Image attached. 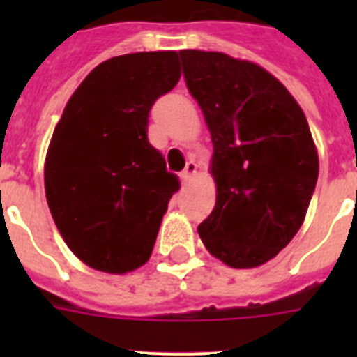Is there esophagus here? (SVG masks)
Masks as SVG:
<instances>
[{"label": "esophagus", "instance_id": "1", "mask_svg": "<svg viewBox=\"0 0 357 357\" xmlns=\"http://www.w3.org/2000/svg\"><path fill=\"white\" fill-rule=\"evenodd\" d=\"M197 168H198V164L195 162V160H188V164H185L184 172L181 173L182 184H188V182L191 181V176H193L195 173H197Z\"/></svg>", "mask_w": 357, "mask_h": 357}]
</instances>
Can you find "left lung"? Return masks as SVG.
Wrapping results in <instances>:
<instances>
[{
	"label": "left lung",
	"mask_w": 357,
	"mask_h": 357,
	"mask_svg": "<svg viewBox=\"0 0 357 357\" xmlns=\"http://www.w3.org/2000/svg\"><path fill=\"white\" fill-rule=\"evenodd\" d=\"M178 55L214 146L216 206L198 234L229 266H259L298 232L314 193L318 155L307 119L261 66L218 52Z\"/></svg>",
	"instance_id": "left-lung-1"
}]
</instances>
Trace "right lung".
<instances>
[{
    "mask_svg": "<svg viewBox=\"0 0 357 357\" xmlns=\"http://www.w3.org/2000/svg\"><path fill=\"white\" fill-rule=\"evenodd\" d=\"M178 80L176 52L114 56L85 77L56 123L46 200L66 245L94 270L127 273L150 259L181 181L148 141V114Z\"/></svg>",
    "mask_w": 357,
    "mask_h": 357,
    "instance_id": "1",
    "label": "right lung"
}]
</instances>
